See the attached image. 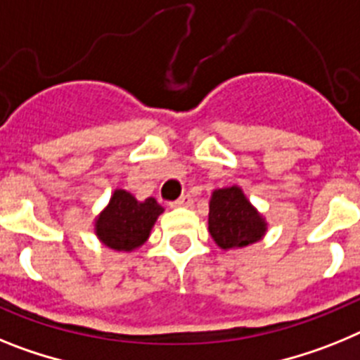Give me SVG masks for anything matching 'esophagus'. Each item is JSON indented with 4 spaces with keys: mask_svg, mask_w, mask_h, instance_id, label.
<instances>
[{
    "mask_svg": "<svg viewBox=\"0 0 360 360\" xmlns=\"http://www.w3.org/2000/svg\"><path fill=\"white\" fill-rule=\"evenodd\" d=\"M170 206H174V208H177V206H192V195H190V193H184V195H181L177 201L172 202Z\"/></svg>",
    "mask_w": 360,
    "mask_h": 360,
    "instance_id": "obj_1",
    "label": "esophagus"
}]
</instances>
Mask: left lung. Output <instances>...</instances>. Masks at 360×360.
Segmentation results:
<instances>
[{"instance_id":"1","label":"left lung","mask_w":360,"mask_h":360,"mask_svg":"<svg viewBox=\"0 0 360 360\" xmlns=\"http://www.w3.org/2000/svg\"><path fill=\"white\" fill-rule=\"evenodd\" d=\"M266 228L264 217L239 186L212 192L208 232L219 248L232 250L254 245L264 237Z\"/></svg>"}]
</instances>
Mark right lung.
I'll return each instance as SVG.
<instances>
[{
	"label": "right lung",
	"instance_id": "add662e5",
	"mask_svg": "<svg viewBox=\"0 0 360 360\" xmlns=\"http://www.w3.org/2000/svg\"><path fill=\"white\" fill-rule=\"evenodd\" d=\"M162 212V206L154 198L137 201L127 190H115L96 219V236L108 248L132 252L145 245Z\"/></svg>",
	"mask_w": 360,
	"mask_h": 360
}]
</instances>
